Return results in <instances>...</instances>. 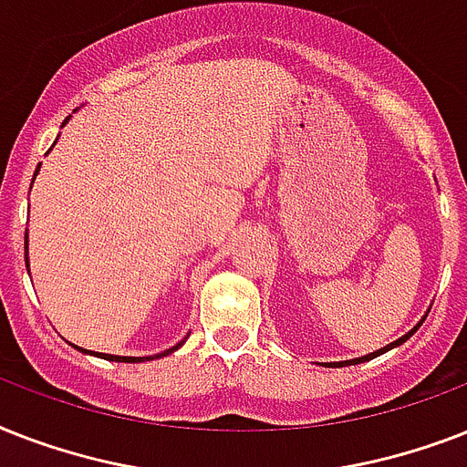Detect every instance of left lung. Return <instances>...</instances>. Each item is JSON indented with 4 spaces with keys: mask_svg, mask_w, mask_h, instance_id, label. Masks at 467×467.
<instances>
[{
    "mask_svg": "<svg viewBox=\"0 0 467 467\" xmlns=\"http://www.w3.org/2000/svg\"><path fill=\"white\" fill-rule=\"evenodd\" d=\"M424 318H427V316H424ZM424 318L420 320V323H417V326L412 327V330H410L408 335H402L400 339H395V342H390V345H386V347H383V349H376V352L367 354V357H359V359H349V361H333V364H327V367H342V364H361V361H368V359H374V357H379V354L388 352V349H393V347L402 345V342H405V339H410V337H412V335L417 333V327H420V326H422V323H424Z\"/></svg>",
    "mask_w": 467,
    "mask_h": 467,
    "instance_id": "1",
    "label": "left lung"
}]
</instances>
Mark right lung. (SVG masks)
Returning a JSON list of instances; mask_svg holds the SVG:
<instances>
[{"instance_id": "obj_1", "label": "right lung", "mask_w": 467, "mask_h": 467, "mask_svg": "<svg viewBox=\"0 0 467 467\" xmlns=\"http://www.w3.org/2000/svg\"><path fill=\"white\" fill-rule=\"evenodd\" d=\"M67 120H69V118H67ZM67 120H65V122H67ZM65 122H62V125H65ZM36 173H38V171H36ZM33 178H36V175H33ZM24 248H26V255H28V234H26V238H24ZM26 265H28V257H26ZM182 342H185V339H182ZM182 342H178V345L171 347V349H166V352L154 354V357H113V354L88 352V349H81V347H77V349H81V352H86V354H96V357H100V359H110V361H130V364H134V361H149V359H159V357H166V354L175 352V349H178V347H181Z\"/></svg>"}]
</instances>
